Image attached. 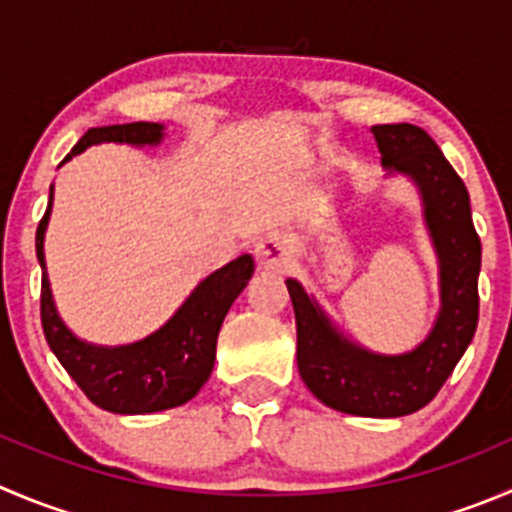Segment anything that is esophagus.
<instances>
[{"label":"esophagus","instance_id":"34e87169","mask_svg":"<svg viewBox=\"0 0 512 512\" xmlns=\"http://www.w3.org/2000/svg\"><path fill=\"white\" fill-rule=\"evenodd\" d=\"M291 243L284 236H266L256 243V261L266 271H281L291 264Z\"/></svg>","mask_w":512,"mask_h":512}]
</instances>
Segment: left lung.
I'll list each match as a JSON object with an SVG mask.
<instances>
[{
	"mask_svg": "<svg viewBox=\"0 0 512 512\" xmlns=\"http://www.w3.org/2000/svg\"><path fill=\"white\" fill-rule=\"evenodd\" d=\"M387 173L420 191L440 261V311L425 342L405 354H374L344 337L304 286L286 279L296 314V364L306 387L332 410L357 417H402L435 399L478 329L480 236L470 196L435 140L410 123L374 125Z\"/></svg>",
	"mask_w": 512,
	"mask_h": 512,
	"instance_id": "8db88e82",
	"label": "left lung"
}]
</instances>
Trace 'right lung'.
<instances>
[{"label":"right lung","mask_w":512,"mask_h":512,"mask_svg":"<svg viewBox=\"0 0 512 512\" xmlns=\"http://www.w3.org/2000/svg\"><path fill=\"white\" fill-rule=\"evenodd\" d=\"M160 140L163 125L158 123L92 128L82 135L65 160L97 143L158 145ZM50 211L52 188L50 206L37 226V259L42 266V329L62 367L92 405L115 415H148L186 405L211 377L223 319L253 274L251 256L243 253L236 261L206 276L183 301V306L150 337L123 347H95L77 339L67 329L52 301L50 279L45 271V231Z\"/></svg>","instance_id":"1"}]
</instances>
